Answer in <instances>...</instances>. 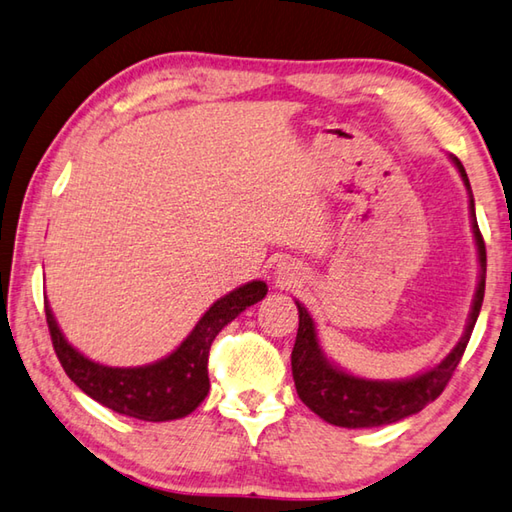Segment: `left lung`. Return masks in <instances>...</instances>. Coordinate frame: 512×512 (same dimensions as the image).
Returning a JSON list of instances; mask_svg holds the SVG:
<instances>
[{
    "instance_id": "obj_1",
    "label": "left lung",
    "mask_w": 512,
    "mask_h": 512,
    "mask_svg": "<svg viewBox=\"0 0 512 512\" xmlns=\"http://www.w3.org/2000/svg\"><path fill=\"white\" fill-rule=\"evenodd\" d=\"M450 159L457 165L463 185L468 190L472 232H475L481 266L466 333H463L457 347L439 365L423 371V374L403 380H367L338 369L324 356L311 313L304 309V304L295 302L297 313H300V327H297V338L291 353V367L297 396L302 398V403L311 412H315L331 425L353 427V430L356 427H378L403 421V418L421 412L427 403H432L434 398L441 396L445 385H448V380L454 374V369L459 365L463 351L468 347L470 333L475 329V322L481 311L483 291H486V244H483V237L477 226L475 199H472L468 174L463 170L457 156H450Z\"/></svg>"
}]
</instances>
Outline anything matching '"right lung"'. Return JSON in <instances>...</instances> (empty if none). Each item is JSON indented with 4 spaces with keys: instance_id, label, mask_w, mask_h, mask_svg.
Returning a JSON list of instances; mask_svg holds the SVG:
<instances>
[{
    "instance_id": "right-lung-1",
    "label": "right lung",
    "mask_w": 512,
    "mask_h": 512,
    "mask_svg": "<svg viewBox=\"0 0 512 512\" xmlns=\"http://www.w3.org/2000/svg\"><path fill=\"white\" fill-rule=\"evenodd\" d=\"M266 291V282L259 280L235 288L203 313L197 327L170 356L143 367H105L89 360L62 336L49 302H44V311L60 365L82 392L118 414L159 423L197 410L210 389L208 353L212 340L246 311V306L264 300Z\"/></svg>"
}]
</instances>
